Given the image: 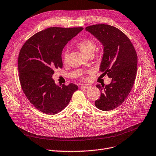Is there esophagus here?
Here are the masks:
<instances>
[{
	"label": "esophagus",
	"instance_id": "esophagus-1",
	"mask_svg": "<svg viewBox=\"0 0 156 156\" xmlns=\"http://www.w3.org/2000/svg\"><path fill=\"white\" fill-rule=\"evenodd\" d=\"M81 89H90L91 88V85H89V84H84V85H82L81 87Z\"/></svg>",
	"mask_w": 156,
	"mask_h": 156
}]
</instances>
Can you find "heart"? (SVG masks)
Here are the masks:
<instances>
[{"mask_svg":"<svg viewBox=\"0 0 156 156\" xmlns=\"http://www.w3.org/2000/svg\"><path fill=\"white\" fill-rule=\"evenodd\" d=\"M78 48L84 54L86 55L87 56H90L91 55H93L95 51L96 45L95 43L91 40H84L81 41H80L77 44ZM68 57V53L65 52L63 55V60L65 62L66 61Z\"/></svg>","mask_w":156,"mask_h":156,"instance_id":"obj_1","label":"heart"}]
</instances>
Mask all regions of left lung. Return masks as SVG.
<instances>
[{
  "instance_id": "8db88e82",
  "label": "left lung",
  "mask_w": 156,
  "mask_h": 156,
  "mask_svg": "<svg viewBox=\"0 0 156 156\" xmlns=\"http://www.w3.org/2000/svg\"><path fill=\"white\" fill-rule=\"evenodd\" d=\"M85 29L103 45L99 70L102 76L107 74L112 79L109 84L96 86L101 93L95 105L102 111L113 110L125 101L131 91L137 73V54L128 37L115 27L101 23Z\"/></svg>"
}]
</instances>
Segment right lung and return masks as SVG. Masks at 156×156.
<instances>
[{
    "instance_id": "1",
    "label": "right lung",
    "mask_w": 156,
    "mask_h": 156,
    "mask_svg": "<svg viewBox=\"0 0 156 156\" xmlns=\"http://www.w3.org/2000/svg\"><path fill=\"white\" fill-rule=\"evenodd\" d=\"M83 27H49L34 34L22 47L18 58L22 90L34 106L43 113L57 114L69 104L76 84H56L54 70L63 67L61 54L68 41Z\"/></svg>"
}]
</instances>
